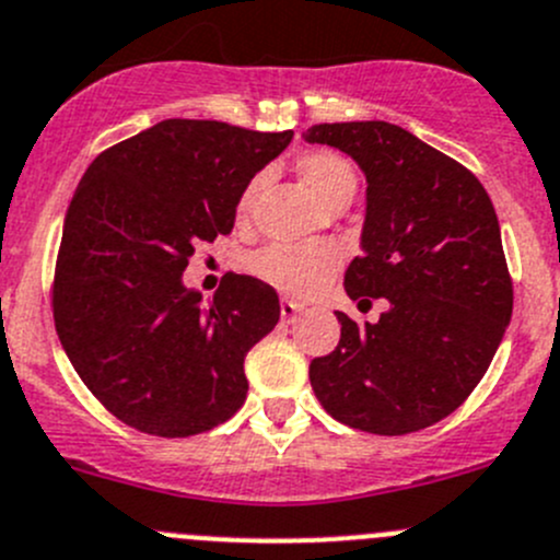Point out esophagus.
Returning a JSON list of instances; mask_svg holds the SVG:
<instances>
[{
	"label": "esophagus",
	"mask_w": 560,
	"mask_h": 560,
	"mask_svg": "<svg viewBox=\"0 0 560 560\" xmlns=\"http://www.w3.org/2000/svg\"><path fill=\"white\" fill-rule=\"evenodd\" d=\"M301 314H303L301 303L290 301V298H284V301H281V323H287V325L298 323V317H301Z\"/></svg>",
	"instance_id": "obj_1"
}]
</instances>
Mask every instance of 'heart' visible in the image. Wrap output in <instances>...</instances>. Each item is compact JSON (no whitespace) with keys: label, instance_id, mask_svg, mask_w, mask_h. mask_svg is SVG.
<instances>
[{"label":"heart","instance_id":"b5f03b06","mask_svg":"<svg viewBox=\"0 0 560 560\" xmlns=\"http://www.w3.org/2000/svg\"><path fill=\"white\" fill-rule=\"evenodd\" d=\"M298 177L303 186L323 205L339 197H352L358 186L355 170L347 159L330 150H306L295 161ZM259 180H252L237 199V221H246L257 197ZM341 252L330 243H301V246H268L248 257V270L259 281L287 295H312L328 284L339 270Z\"/></svg>","mask_w":560,"mask_h":560}]
</instances>
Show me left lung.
<instances>
[{
	"label": "left lung",
	"mask_w": 560,
	"mask_h": 560,
	"mask_svg": "<svg viewBox=\"0 0 560 560\" xmlns=\"http://www.w3.org/2000/svg\"><path fill=\"white\" fill-rule=\"evenodd\" d=\"M303 139L341 150L366 177L361 257L345 290L388 301L377 323L336 312L341 339L308 366L314 394L372 435L438 424L485 377L512 319L495 208L463 164L399 125L323 122Z\"/></svg>",
	"instance_id": "1"
}]
</instances>
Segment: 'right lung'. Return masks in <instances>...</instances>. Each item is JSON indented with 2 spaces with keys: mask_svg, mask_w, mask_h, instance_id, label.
<instances>
[{
  "mask_svg": "<svg viewBox=\"0 0 560 560\" xmlns=\"http://www.w3.org/2000/svg\"><path fill=\"white\" fill-rule=\"evenodd\" d=\"M292 130L164 119L97 155L65 213L54 323L65 355L108 412L188 438L246 401L248 350L279 323V295L232 273L205 303L183 287L199 243L235 226L237 199Z\"/></svg>",
  "mask_w": 560,
  "mask_h": 560,
  "instance_id": "1",
  "label": "right lung"
}]
</instances>
